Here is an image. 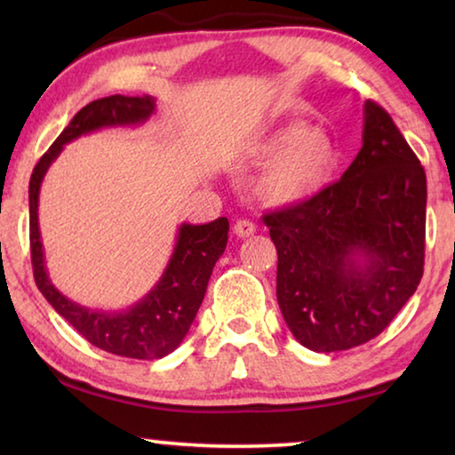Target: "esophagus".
Wrapping results in <instances>:
<instances>
[{"label": "esophagus", "mask_w": 455, "mask_h": 455, "mask_svg": "<svg viewBox=\"0 0 455 455\" xmlns=\"http://www.w3.org/2000/svg\"><path fill=\"white\" fill-rule=\"evenodd\" d=\"M235 235L238 236V238H249V236H252L257 233V227L252 225L251 220H246V219H243V220H236L235 222Z\"/></svg>", "instance_id": "1"}]
</instances>
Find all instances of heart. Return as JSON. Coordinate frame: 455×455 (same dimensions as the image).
<instances>
[{"mask_svg": "<svg viewBox=\"0 0 455 455\" xmlns=\"http://www.w3.org/2000/svg\"><path fill=\"white\" fill-rule=\"evenodd\" d=\"M251 156L271 160L255 179V195L268 204L301 203L317 192L337 164L333 138L291 122L271 130L251 144Z\"/></svg>", "mask_w": 455, "mask_h": 455, "instance_id": "b5f03b06", "label": "heart"}]
</instances>
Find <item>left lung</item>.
I'll list each match as a JSON object with an SVG mask.
<instances>
[{"label": "left lung", "instance_id": "obj_1", "mask_svg": "<svg viewBox=\"0 0 455 455\" xmlns=\"http://www.w3.org/2000/svg\"><path fill=\"white\" fill-rule=\"evenodd\" d=\"M361 150L341 180L265 214L276 301L303 347L333 353L381 333L423 275L426 172L381 106L363 104Z\"/></svg>", "mask_w": 455, "mask_h": 455}]
</instances>
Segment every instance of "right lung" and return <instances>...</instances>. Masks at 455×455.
<instances>
[{
  "label": "right lung",
  "instance_id": "right-lung-1",
  "mask_svg": "<svg viewBox=\"0 0 455 455\" xmlns=\"http://www.w3.org/2000/svg\"><path fill=\"white\" fill-rule=\"evenodd\" d=\"M154 112L156 98L152 96L116 94L94 100L70 120L29 179V246L37 289L86 341L130 359H160L172 353L187 337L204 299L212 268L227 249L228 219L220 217L206 225H179L172 255L156 284L126 309L106 311L72 301L52 283L45 267L37 206L45 174L66 144L96 130L142 126Z\"/></svg>",
  "mask_w": 455,
  "mask_h": 455
}]
</instances>
